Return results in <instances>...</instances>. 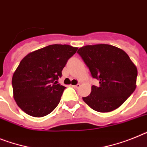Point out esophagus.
I'll return each instance as SVG.
<instances>
[{"label":"esophagus","mask_w":147,"mask_h":147,"mask_svg":"<svg viewBox=\"0 0 147 147\" xmlns=\"http://www.w3.org/2000/svg\"><path fill=\"white\" fill-rule=\"evenodd\" d=\"M74 88H79L80 87V84H77V85H75V86H72Z\"/></svg>","instance_id":"34e87169"}]
</instances>
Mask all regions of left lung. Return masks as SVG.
<instances>
[{
  "label": "left lung",
  "mask_w": 147,
  "mask_h": 147,
  "mask_svg": "<svg viewBox=\"0 0 147 147\" xmlns=\"http://www.w3.org/2000/svg\"><path fill=\"white\" fill-rule=\"evenodd\" d=\"M99 86H91L90 95L82 97L99 112L120 107L136 88L138 69L122 49L106 44L86 45L77 51Z\"/></svg>",
  "instance_id": "8db88e82"
}]
</instances>
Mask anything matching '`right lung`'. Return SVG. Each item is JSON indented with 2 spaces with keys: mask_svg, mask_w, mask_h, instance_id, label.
Here are the masks:
<instances>
[{
  "mask_svg": "<svg viewBox=\"0 0 147 147\" xmlns=\"http://www.w3.org/2000/svg\"><path fill=\"white\" fill-rule=\"evenodd\" d=\"M77 49L68 45H51L24 57L12 79L13 97L22 111L41 117L56 109L65 88L56 80Z\"/></svg>",
  "mask_w": 147,
  "mask_h": 147,
  "instance_id": "add662e5",
  "label": "right lung"
}]
</instances>
